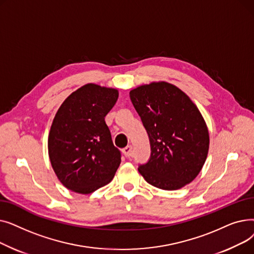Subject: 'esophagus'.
Instances as JSON below:
<instances>
[{"instance_id": "esophagus-1", "label": "esophagus", "mask_w": 254, "mask_h": 254, "mask_svg": "<svg viewBox=\"0 0 254 254\" xmlns=\"http://www.w3.org/2000/svg\"><path fill=\"white\" fill-rule=\"evenodd\" d=\"M131 146H127V147L126 148H124L123 149V153L125 154V156L126 157H128L129 155H130V153H131Z\"/></svg>"}]
</instances>
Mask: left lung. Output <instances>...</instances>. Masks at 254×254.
Wrapping results in <instances>:
<instances>
[{
    "label": "left lung",
    "mask_w": 254,
    "mask_h": 254,
    "mask_svg": "<svg viewBox=\"0 0 254 254\" xmlns=\"http://www.w3.org/2000/svg\"><path fill=\"white\" fill-rule=\"evenodd\" d=\"M129 97L149 137L151 155L138 171L149 184L176 190L201 172L209 150V130L190 98L166 81L143 84Z\"/></svg>",
    "instance_id": "obj_1"
}]
</instances>
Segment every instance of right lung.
I'll return each mask as SVG.
<instances>
[{
    "instance_id": "right-lung-1",
    "label": "right lung",
    "mask_w": 254,
    "mask_h": 254,
    "mask_svg": "<svg viewBox=\"0 0 254 254\" xmlns=\"http://www.w3.org/2000/svg\"><path fill=\"white\" fill-rule=\"evenodd\" d=\"M117 99L118 89L87 83L63 102L53 118L48 155L68 190L88 194L113 179L122 158L105 116Z\"/></svg>"
}]
</instances>
